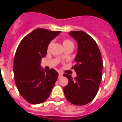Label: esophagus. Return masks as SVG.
<instances>
[{
  "mask_svg": "<svg viewBox=\"0 0 122 122\" xmlns=\"http://www.w3.org/2000/svg\"><path fill=\"white\" fill-rule=\"evenodd\" d=\"M62 76H63V73H61V72H59V77H61Z\"/></svg>",
  "mask_w": 122,
  "mask_h": 122,
  "instance_id": "1",
  "label": "esophagus"
}]
</instances>
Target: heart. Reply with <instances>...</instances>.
Segmentation results:
<instances>
[{
    "label": "heart",
    "mask_w": 122,
    "mask_h": 122,
    "mask_svg": "<svg viewBox=\"0 0 122 122\" xmlns=\"http://www.w3.org/2000/svg\"><path fill=\"white\" fill-rule=\"evenodd\" d=\"M52 45V41L50 42V43H49V45H48V50H49V49L51 48ZM73 45V42H72L70 40L65 39L63 41V47H65V46H68V45Z\"/></svg>",
    "instance_id": "obj_1"
}]
</instances>
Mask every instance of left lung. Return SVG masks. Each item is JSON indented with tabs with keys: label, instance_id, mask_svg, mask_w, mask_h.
<instances>
[{
	"label": "left lung",
	"instance_id": "obj_1",
	"mask_svg": "<svg viewBox=\"0 0 122 122\" xmlns=\"http://www.w3.org/2000/svg\"><path fill=\"white\" fill-rule=\"evenodd\" d=\"M77 43V52L72 67L77 76L73 77L64 74L68 79L67 86L63 87L66 99L70 103L82 106L91 102L95 97L101 81L103 60L95 41L82 31L68 33Z\"/></svg>",
	"mask_w": 122,
	"mask_h": 122
}]
</instances>
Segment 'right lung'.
Here are the masks:
<instances>
[{
  "mask_svg": "<svg viewBox=\"0 0 122 122\" xmlns=\"http://www.w3.org/2000/svg\"><path fill=\"white\" fill-rule=\"evenodd\" d=\"M60 32L38 28L25 36L17 48L13 64L15 83L19 93L30 104L46 101L57 79V72L46 70L40 63L49 43Z\"/></svg>",
  "mask_w": 122,
  "mask_h": 122,
  "instance_id": "obj_1",
  "label": "right lung"
}]
</instances>
